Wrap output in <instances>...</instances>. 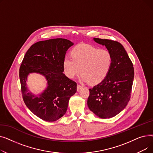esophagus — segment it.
I'll list each match as a JSON object with an SVG mask.
<instances>
[{"label":"esophagus","mask_w":153,"mask_h":153,"mask_svg":"<svg viewBox=\"0 0 153 153\" xmlns=\"http://www.w3.org/2000/svg\"><path fill=\"white\" fill-rule=\"evenodd\" d=\"M82 88V86H81V85H79V84H77V91H79L80 90H81V89Z\"/></svg>","instance_id":"1"}]
</instances>
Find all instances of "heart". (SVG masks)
Instances as JSON below:
<instances>
[{"instance_id": "obj_1", "label": "heart", "mask_w": 153, "mask_h": 153, "mask_svg": "<svg viewBox=\"0 0 153 153\" xmlns=\"http://www.w3.org/2000/svg\"><path fill=\"white\" fill-rule=\"evenodd\" d=\"M72 58L66 57L62 66L64 73L69 78H74L81 72V80L97 84L108 76L112 66L111 53L89 45L80 44L71 51Z\"/></svg>"}]
</instances>
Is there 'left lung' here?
<instances>
[{
	"instance_id": "obj_1",
	"label": "left lung",
	"mask_w": 153,
	"mask_h": 153,
	"mask_svg": "<svg viewBox=\"0 0 153 153\" xmlns=\"http://www.w3.org/2000/svg\"><path fill=\"white\" fill-rule=\"evenodd\" d=\"M105 46L112 56V66L108 76L100 83L89 89L87 105L101 118H110L120 113L131 97L134 68L124 47L117 42L94 38Z\"/></svg>"
}]
</instances>
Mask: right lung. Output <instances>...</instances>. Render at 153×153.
I'll list each match as a JSON object with an SVG mask.
<instances>
[{
  "mask_svg": "<svg viewBox=\"0 0 153 153\" xmlns=\"http://www.w3.org/2000/svg\"><path fill=\"white\" fill-rule=\"evenodd\" d=\"M74 43L66 39L56 38L38 42L26 53L20 68L22 97L29 110L46 122L61 118L68 109L71 96L77 91V84L63 73V59ZM38 73L47 81L46 89L35 95L26 86L28 75Z\"/></svg>",
  "mask_w": 153,
  "mask_h": 153,
  "instance_id": "right-lung-1",
  "label": "right lung"
}]
</instances>
